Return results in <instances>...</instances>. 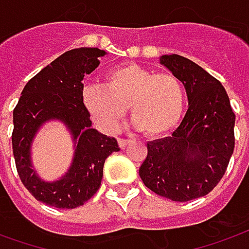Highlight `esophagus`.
Returning <instances> with one entry per match:
<instances>
[{"label": "esophagus", "instance_id": "1", "mask_svg": "<svg viewBox=\"0 0 249 249\" xmlns=\"http://www.w3.org/2000/svg\"><path fill=\"white\" fill-rule=\"evenodd\" d=\"M117 142H118V146L121 147V148H124V147H126L129 143H131V140H128V139H121V138H118Z\"/></svg>", "mask_w": 249, "mask_h": 249}]
</instances>
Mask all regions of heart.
<instances>
[{
  "instance_id": "heart-1",
  "label": "heart",
  "mask_w": 249,
  "mask_h": 249,
  "mask_svg": "<svg viewBox=\"0 0 249 249\" xmlns=\"http://www.w3.org/2000/svg\"><path fill=\"white\" fill-rule=\"evenodd\" d=\"M83 103L106 131H116L129 109L132 120L147 136H160L178 124L185 107V89L178 76L135 62L103 73V86L83 89Z\"/></svg>"
}]
</instances>
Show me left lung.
<instances>
[{
    "label": "left lung",
    "instance_id": "obj_1",
    "mask_svg": "<svg viewBox=\"0 0 249 249\" xmlns=\"http://www.w3.org/2000/svg\"><path fill=\"white\" fill-rule=\"evenodd\" d=\"M160 64L180 77L189 107L170 136L147 143L139 174L157 195L188 202L207 195L224 177L234 150L236 116L224 86L194 61L170 54Z\"/></svg>",
    "mask_w": 249,
    "mask_h": 249
}]
</instances>
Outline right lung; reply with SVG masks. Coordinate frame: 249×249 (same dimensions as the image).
I'll list each match as a JSON object with an SVG mask.
<instances>
[{"label": "right lung", "instance_id": "1", "mask_svg": "<svg viewBox=\"0 0 249 249\" xmlns=\"http://www.w3.org/2000/svg\"><path fill=\"white\" fill-rule=\"evenodd\" d=\"M105 52L80 47L61 54L32 77L13 109L12 148L18 177L36 200L57 209H75L101 187L106 158L120 147L117 140L91 128L89 111L83 103V79L98 65ZM58 118L76 140L75 158L58 182H40L31 167L29 147L35 133L47 119Z\"/></svg>", "mask_w": 249, "mask_h": 249}]
</instances>
